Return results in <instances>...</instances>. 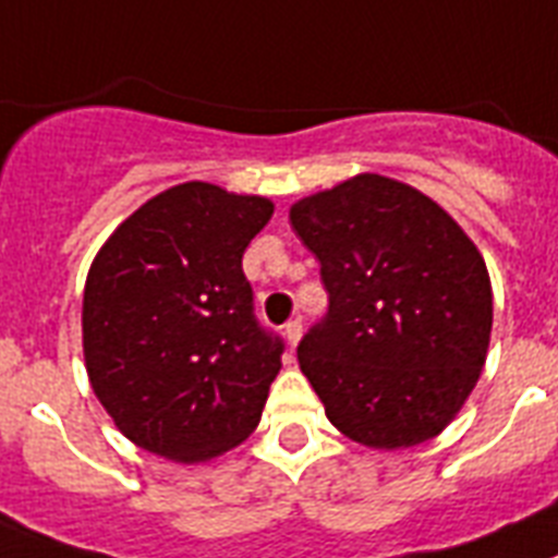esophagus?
<instances>
[{"mask_svg":"<svg viewBox=\"0 0 558 558\" xmlns=\"http://www.w3.org/2000/svg\"><path fill=\"white\" fill-rule=\"evenodd\" d=\"M284 339H288L290 348H296V342L302 339V322L290 319L288 325H284Z\"/></svg>","mask_w":558,"mask_h":558,"instance_id":"obj_1","label":"esophagus"}]
</instances>
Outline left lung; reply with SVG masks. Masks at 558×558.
Listing matches in <instances>:
<instances>
[{"mask_svg":"<svg viewBox=\"0 0 558 558\" xmlns=\"http://www.w3.org/2000/svg\"><path fill=\"white\" fill-rule=\"evenodd\" d=\"M290 225L328 290L296 356L333 427L379 450L434 439L485 367L482 253L430 196L379 173L299 199Z\"/></svg>","mask_w":558,"mask_h":558,"instance_id":"1","label":"left lung"}]
</instances>
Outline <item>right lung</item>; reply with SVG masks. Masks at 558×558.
<instances>
[{
  "instance_id": "right-lung-1",
  "label": "right lung",
  "mask_w": 558,
  "mask_h": 558,
  "mask_svg": "<svg viewBox=\"0 0 558 558\" xmlns=\"http://www.w3.org/2000/svg\"><path fill=\"white\" fill-rule=\"evenodd\" d=\"M270 216L265 196L185 182L96 253L82 302L87 379L133 445L207 462L259 425L284 344L256 322L242 253Z\"/></svg>"
}]
</instances>
